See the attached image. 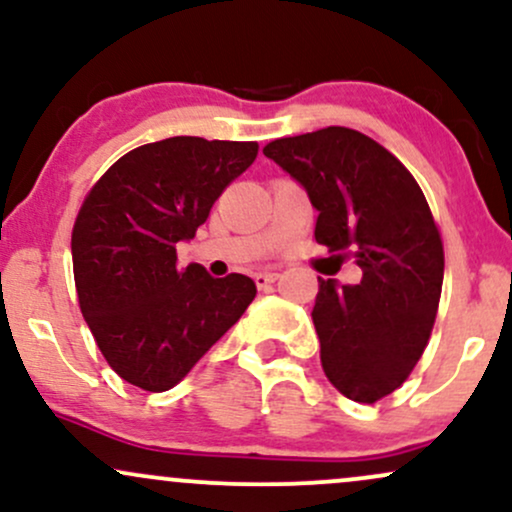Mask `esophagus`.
Masks as SVG:
<instances>
[{
	"mask_svg": "<svg viewBox=\"0 0 512 512\" xmlns=\"http://www.w3.org/2000/svg\"><path fill=\"white\" fill-rule=\"evenodd\" d=\"M276 279H279V274L276 272H257L255 274V284L260 286V289H267V286L274 284Z\"/></svg>",
	"mask_w": 512,
	"mask_h": 512,
	"instance_id": "1",
	"label": "esophagus"
}]
</instances>
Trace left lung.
Returning a JSON list of instances; mask_svg holds the SVG:
<instances>
[{
    "label": "left lung",
    "mask_w": 512,
    "mask_h": 512,
    "mask_svg": "<svg viewBox=\"0 0 512 512\" xmlns=\"http://www.w3.org/2000/svg\"><path fill=\"white\" fill-rule=\"evenodd\" d=\"M262 151L308 192L317 243L361 267L356 286L317 276L313 322L330 383L378 402L409 378L436 322L445 255L431 207L402 161L356 129L325 127Z\"/></svg>",
    "instance_id": "8db88e82"
}]
</instances>
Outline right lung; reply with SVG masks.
<instances>
[{
    "label": "right lung",
    "mask_w": 512,
    "mask_h": 512,
    "mask_svg": "<svg viewBox=\"0 0 512 512\" xmlns=\"http://www.w3.org/2000/svg\"><path fill=\"white\" fill-rule=\"evenodd\" d=\"M257 149L170 137L117 158L88 190L72 231L76 296L105 361L129 385H178L255 298L250 276L178 267L175 245L195 238Z\"/></svg>",
    "instance_id": "right-lung-1"
}]
</instances>
